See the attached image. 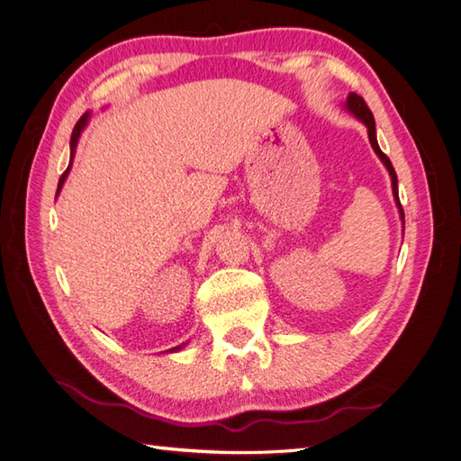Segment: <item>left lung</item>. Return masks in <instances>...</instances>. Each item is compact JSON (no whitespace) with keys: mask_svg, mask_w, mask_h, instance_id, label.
<instances>
[{"mask_svg":"<svg viewBox=\"0 0 461 461\" xmlns=\"http://www.w3.org/2000/svg\"><path fill=\"white\" fill-rule=\"evenodd\" d=\"M346 108H348L353 115H357L359 120L367 125V133H369L371 147L375 149V153L379 155V158L383 160L384 167H387V170H389V175H391V180H393V194H394V200H397V206H399L401 218H402V223H404V210H402V206H401V200H399V188H397V173H394V168H393V165H391L389 157L384 155V153L381 151V149H379L377 137H375V120H373V113H371V110L367 108L366 100H363L361 95L353 94V92L348 95V104H346Z\"/></svg>","mask_w":461,"mask_h":461,"instance_id":"1","label":"left lung"}]
</instances>
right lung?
I'll return each mask as SVG.
<instances>
[{
    "label": "right lung",
    "instance_id": "add662e5",
    "mask_svg": "<svg viewBox=\"0 0 461 461\" xmlns=\"http://www.w3.org/2000/svg\"><path fill=\"white\" fill-rule=\"evenodd\" d=\"M86 122H88V113H84V115L80 117V120H78V123L74 125V131H72V137H70V157H74V149H77L78 137H80V131L84 130ZM70 160H72V158H70ZM68 170H70V165H68V168H67V170H64L62 176H60V180H59V192H60V188H62V185H64V178H67ZM175 349H180V346H178V348H173V349H170V351H175Z\"/></svg>",
    "mask_w": 461,
    "mask_h": 461
}]
</instances>
